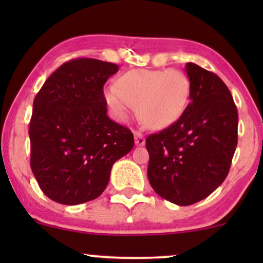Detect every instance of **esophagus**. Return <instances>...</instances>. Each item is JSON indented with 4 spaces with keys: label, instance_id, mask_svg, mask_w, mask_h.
Masks as SVG:
<instances>
[{
    "label": "esophagus",
    "instance_id": "1",
    "mask_svg": "<svg viewBox=\"0 0 263 263\" xmlns=\"http://www.w3.org/2000/svg\"><path fill=\"white\" fill-rule=\"evenodd\" d=\"M144 142H146V138L142 132L140 131H135V143L136 146H143Z\"/></svg>",
    "mask_w": 263,
    "mask_h": 263
}]
</instances>
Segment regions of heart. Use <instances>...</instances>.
I'll list each match as a JSON object with an SVG mask.
<instances>
[{
	"instance_id": "obj_1",
	"label": "heart",
	"mask_w": 263,
	"mask_h": 263,
	"mask_svg": "<svg viewBox=\"0 0 263 263\" xmlns=\"http://www.w3.org/2000/svg\"><path fill=\"white\" fill-rule=\"evenodd\" d=\"M190 98V80L176 69H137L125 73L116 85L106 86L104 99L115 116L127 117L137 106L138 117L151 128L170 127L182 117Z\"/></svg>"
}]
</instances>
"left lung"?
<instances>
[{
	"instance_id": "left-lung-1",
	"label": "left lung",
	"mask_w": 263,
	"mask_h": 263,
	"mask_svg": "<svg viewBox=\"0 0 263 263\" xmlns=\"http://www.w3.org/2000/svg\"><path fill=\"white\" fill-rule=\"evenodd\" d=\"M190 102L176 123L147 137V176L159 197L186 206L209 197L228 177L237 146L238 115L216 74L186 63Z\"/></svg>"
}]
</instances>
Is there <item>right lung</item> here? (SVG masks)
<instances>
[{"label":"right lung","mask_w":263,"mask_h":263,"mask_svg":"<svg viewBox=\"0 0 263 263\" xmlns=\"http://www.w3.org/2000/svg\"><path fill=\"white\" fill-rule=\"evenodd\" d=\"M119 65L78 58L59 66L33 101L31 168L48 198L78 205L100 197L134 135L106 115L104 85Z\"/></svg>","instance_id":"add662e5"}]
</instances>
